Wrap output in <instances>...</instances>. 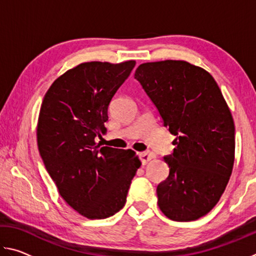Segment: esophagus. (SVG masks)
<instances>
[{"instance_id": "esophagus-1", "label": "esophagus", "mask_w": 256, "mask_h": 256, "mask_svg": "<svg viewBox=\"0 0 256 256\" xmlns=\"http://www.w3.org/2000/svg\"><path fill=\"white\" fill-rule=\"evenodd\" d=\"M138 157H140L142 164H148V162H150L151 159L154 158V154L151 152H141L140 154H138Z\"/></svg>"}]
</instances>
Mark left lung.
<instances>
[{
	"label": "left lung",
	"mask_w": 256,
	"mask_h": 256,
	"mask_svg": "<svg viewBox=\"0 0 256 256\" xmlns=\"http://www.w3.org/2000/svg\"><path fill=\"white\" fill-rule=\"evenodd\" d=\"M134 78L176 136L174 152L164 157L170 175L157 186L159 209L174 222L201 218L220 200L235 162V125L222 90L186 60L140 64Z\"/></svg>",
	"instance_id": "obj_1"
}]
</instances>
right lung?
<instances>
[{
    "mask_svg": "<svg viewBox=\"0 0 256 256\" xmlns=\"http://www.w3.org/2000/svg\"><path fill=\"white\" fill-rule=\"evenodd\" d=\"M136 60L86 62L58 76L42 99L37 144L60 196L88 219H105L126 202L141 162L133 150L100 146L108 105Z\"/></svg>",
    "mask_w": 256,
    "mask_h": 256,
    "instance_id": "1",
    "label": "right lung"
}]
</instances>
